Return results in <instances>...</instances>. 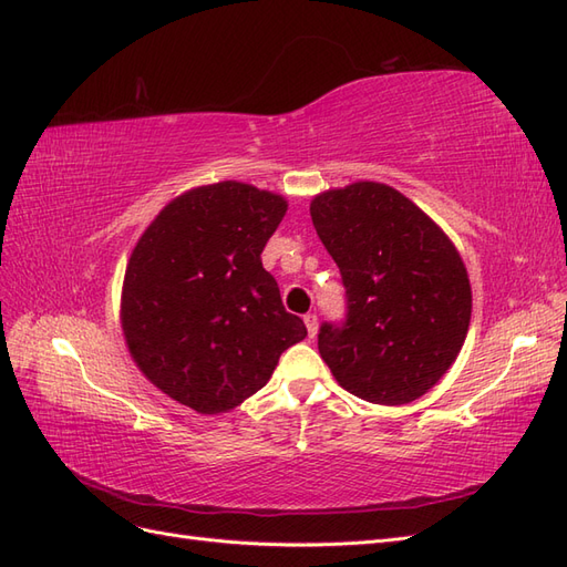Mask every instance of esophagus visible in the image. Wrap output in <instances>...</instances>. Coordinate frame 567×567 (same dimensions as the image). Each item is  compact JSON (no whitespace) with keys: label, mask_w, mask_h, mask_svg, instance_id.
<instances>
[{"label":"esophagus","mask_w":567,"mask_h":567,"mask_svg":"<svg viewBox=\"0 0 567 567\" xmlns=\"http://www.w3.org/2000/svg\"><path fill=\"white\" fill-rule=\"evenodd\" d=\"M303 322H306V330H309V337H316V332H318V316L316 313H306Z\"/></svg>","instance_id":"1"}]
</instances>
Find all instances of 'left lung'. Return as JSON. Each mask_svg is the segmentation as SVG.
Listing matches in <instances>:
<instances>
[{"mask_svg": "<svg viewBox=\"0 0 567 567\" xmlns=\"http://www.w3.org/2000/svg\"><path fill=\"white\" fill-rule=\"evenodd\" d=\"M311 218L347 289L344 320L320 326L322 361L361 399L423 396L456 361L471 326V280L456 247L380 183L318 194Z\"/></svg>", "mask_w": 567, "mask_h": 567, "instance_id": "obj_1", "label": "left lung"}]
</instances>
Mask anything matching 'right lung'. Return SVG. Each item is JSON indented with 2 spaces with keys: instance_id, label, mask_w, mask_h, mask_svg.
Returning a JSON list of instances; mask_svg holds the SVG:
<instances>
[{
  "instance_id": "add662e5",
  "label": "right lung",
  "mask_w": 567,
  "mask_h": 567,
  "mask_svg": "<svg viewBox=\"0 0 567 567\" xmlns=\"http://www.w3.org/2000/svg\"><path fill=\"white\" fill-rule=\"evenodd\" d=\"M287 212L280 194L225 181L173 199L131 256L127 349L161 392L199 413L239 406L306 337L261 264Z\"/></svg>"
}]
</instances>
